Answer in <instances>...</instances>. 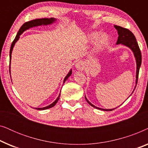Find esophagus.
<instances>
[{
  "label": "esophagus",
  "mask_w": 148,
  "mask_h": 148,
  "mask_svg": "<svg viewBox=\"0 0 148 148\" xmlns=\"http://www.w3.org/2000/svg\"><path fill=\"white\" fill-rule=\"evenodd\" d=\"M75 67L77 70H80V71H83L85 68V65L84 63L82 61H79L76 63L75 64Z\"/></svg>",
  "instance_id": "34e87169"
}]
</instances>
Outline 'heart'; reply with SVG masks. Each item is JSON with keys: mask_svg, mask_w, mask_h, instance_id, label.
I'll return each instance as SVG.
<instances>
[{"mask_svg": "<svg viewBox=\"0 0 148 148\" xmlns=\"http://www.w3.org/2000/svg\"><path fill=\"white\" fill-rule=\"evenodd\" d=\"M99 34L98 33H92L90 34L88 37V40H90V41H94L98 37ZM108 36L106 35H102L100 36L97 40L96 41V43H95V50L96 51L98 50H100L102 49L106 45V44L108 43Z\"/></svg>", "mask_w": 148, "mask_h": 148, "instance_id": "obj_1", "label": "heart"}]
</instances>
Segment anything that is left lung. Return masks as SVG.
I'll return each instance as SVG.
<instances>
[{
  "instance_id": "1",
  "label": "left lung",
  "mask_w": 148,
  "mask_h": 148,
  "mask_svg": "<svg viewBox=\"0 0 148 148\" xmlns=\"http://www.w3.org/2000/svg\"><path fill=\"white\" fill-rule=\"evenodd\" d=\"M114 27L116 28L117 32H118V34H119V37L116 42V44H121L127 46V47L130 48L133 53H134V56L135 57V59H136V62H137V71H136V86H137V81H138L139 68H140V66L141 64V50L139 49L138 44H137L136 38H135V36L133 35L132 32H131L130 30H129L128 29H126V28L122 27H121V26H118V25H114ZM135 88H136V87H135ZM85 98H86V96H85ZM86 100L89 104L91 105V106H93L95 108L99 109V110H102L104 111H108V110L111 111V110H113L115 108H115L114 109L100 108H98V107L95 106L94 105H93L92 104H91V103L87 100L86 98Z\"/></svg>"
}]
</instances>
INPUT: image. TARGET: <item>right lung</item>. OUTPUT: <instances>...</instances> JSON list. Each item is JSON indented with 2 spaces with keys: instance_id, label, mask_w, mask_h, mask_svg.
I'll return each mask as SVG.
<instances>
[{
  "instance_id": "right-lung-1",
  "label": "right lung",
  "mask_w": 148,
  "mask_h": 148,
  "mask_svg": "<svg viewBox=\"0 0 148 148\" xmlns=\"http://www.w3.org/2000/svg\"><path fill=\"white\" fill-rule=\"evenodd\" d=\"M55 19L54 18H50V19H48V18H44V19H34V20H32V21H27L25 22V23L23 24V25L21 26V27H20V29L19 30V32H18V33L17 34V36H16V37L14 40L12 42L11 44V49H10V62H11V53H12V50H13V48L14 47V45H15V42L17 41L18 40H19V36L21 34L23 33L24 31H25V30H27L28 29H29V28L31 27H36V26H38V25H48V24H51L53 23V22L55 21ZM10 67V66H9ZM72 73V71L71 70L69 73L67 74V75L65 77V78H64V82L63 83H64L66 82V80L67 79L69 78V77L71 75ZM60 95L58 96V97L57 98H56V100L54 101V102L52 103V104H50L49 106H46V107H44V108H36L37 110H46V109H48V108H52V107H53L54 106H55V104L57 103V102L59 100L60 98Z\"/></svg>"
}]
</instances>
